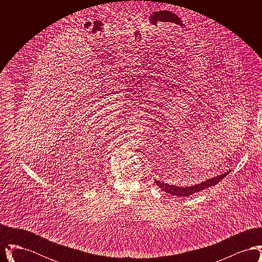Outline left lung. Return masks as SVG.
I'll return each instance as SVG.
<instances>
[{
  "mask_svg": "<svg viewBox=\"0 0 262 262\" xmlns=\"http://www.w3.org/2000/svg\"><path fill=\"white\" fill-rule=\"evenodd\" d=\"M231 172V170L225 172L223 174H218L216 177H213L210 179H207L206 181H203L200 184H196L194 186H190V187H179V186H174V185H169L167 183H164L163 181H159L157 179H154V182L156 183V185L162 189L163 191L170 193L172 195L176 196H189L195 192H199L200 190H203L205 188L215 186L216 184H218L220 181H222L227 174Z\"/></svg>",
  "mask_w": 262,
  "mask_h": 262,
  "instance_id": "left-lung-1",
  "label": "left lung"
}]
</instances>
